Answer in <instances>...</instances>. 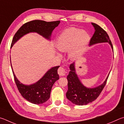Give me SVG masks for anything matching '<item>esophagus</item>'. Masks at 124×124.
<instances>
[{
    "instance_id": "esophagus-1",
    "label": "esophagus",
    "mask_w": 124,
    "mask_h": 124,
    "mask_svg": "<svg viewBox=\"0 0 124 124\" xmlns=\"http://www.w3.org/2000/svg\"><path fill=\"white\" fill-rule=\"evenodd\" d=\"M58 74L60 76H63L65 75L66 73L65 69L63 67H60L58 70Z\"/></svg>"
}]
</instances>
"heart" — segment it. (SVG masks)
Returning <instances> with one entry per match:
<instances>
[{"instance_id": "obj_1", "label": "heart", "mask_w": 124, "mask_h": 124, "mask_svg": "<svg viewBox=\"0 0 124 124\" xmlns=\"http://www.w3.org/2000/svg\"><path fill=\"white\" fill-rule=\"evenodd\" d=\"M90 40L89 35L85 30L70 28L58 37L56 47L61 52L68 51L69 58L75 59L85 52Z\"/></svg>"}]
</instances>
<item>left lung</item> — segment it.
I'll list each match as a JSON object with an SVG mask.
<instances>
[{
    "label": "left lung",
    "mask_w": 124,
    "mask_h": 124,
    "mask_svg": "<svg viewBox=\"0 0 124 124\" xmlns=\"http://www.w3.org/2000/svg\"><path fill=\"white\" fill-rule=\"evenodd\" d=\"M92 24L94 28L95 32L90 39L89 46L99 43L108 42L113 51L111 41L105 30L96 23H92ZM70 71L69 72V75L67 76L68 90L67 91L66 96L67 99L71 102L79 106L86 105L89 103L92 102L97 99L105 87L109 75H108L105 81L101 85L95 88H90L86 87L80 81L76 72L75 62L70 65Z\"/></svg>",
    "instance_id": "1"
}]
</instances>
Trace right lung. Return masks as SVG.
<instances>
[{
  "label": "right lung",
  "instance_id": "right-lung-1",
  "mask_svg": "<svg viewBox=\"0 0 124 124\" xmlns=\"http://www.w3.org/2000/svg\"><path fill=\"white\" fill-rule=\"evenodd\" d=\"M59 23L60 21L46 22L34 20L24 24L15 34L11 48L19 39L29 32H37L45 39L51 40L52 31ZM11 65L17 87L24 98L36 105L44 103L49 99L52 86L59 78L58 74V69L59 66L53 67L48 70L44 76L36 83L30 85H25L21 83L17 78L13 71L11 62Z\"/></svg>",
  "mask_w": 124,
  "mask_h": 124
}]
</instances>
